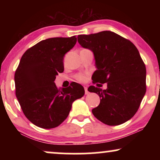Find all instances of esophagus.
Segmentation results:
<instances>
[{
	"mask_svg": "<svg viewBox=\"0 0 160 160\" xmlns=\"http://www.w3.org/2000/svg\"><path fill=\"white\" fill-rule=\"evenodd\" d=\"M84 90H85V95H88L89 92L87 90V87H84Z\"/></svg>",
	"mask_w": 160,
	"mask_h": 160,
	"instance_id": "1",
	"label": "esophagus"
}]
</instances>
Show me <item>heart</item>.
I'll return each mask as SVG.
<instances>
[{
	"instance_id": "obj_1",
	"label": "heart",
	"mask_w": 160,
	"mask_h": 160,
	"mask_svg": "<svg viewBox=\"0 0 160 160\" xmlns=\"http://www.w3.org/2000/svg\"><path fill=\"white\" fill-rule=\"evenodd\" d=\"M86 76L84 75V74H79V75L76 76V78H77V80L79 81V82H84V81L86 80Z\"/></svg>"
}]
</instances>
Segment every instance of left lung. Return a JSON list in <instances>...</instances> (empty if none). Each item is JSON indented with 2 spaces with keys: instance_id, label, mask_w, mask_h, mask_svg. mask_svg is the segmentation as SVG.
Wrapping results in <instances>:
<instances>
[{
  "instance_id": "left-lung-1",
  "label": "left lung",
  "mask_w": 160,
  "mask_h": 160,
  "mask_svg": "<svg viewBox=\"0 0 160 160\" xmlns=\"http://www.w3.org/2000/svg\"><path fill=\"white\" fill-rule=\"evenodd\" d=\"M78 42L93 52L96 71L92 82L107 83V89L90 86L97 93L99 106L92 110L102 123L119 125L137 112L146 91V70L138 50L130 41L111 31L78 35Z\"/></svg>"
}]
</instances>
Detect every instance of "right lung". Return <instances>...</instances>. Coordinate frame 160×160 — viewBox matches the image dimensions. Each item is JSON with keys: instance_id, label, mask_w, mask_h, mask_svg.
<instances>
[{"instance_id": "obj_1", "label": "right lung", "mask_w": 160, "mask_h": 160, "mask_svg": "<svg viewBox=\"0 0 160 160\" xmlns=\"http://www.w3.org/2000/svg\"><path fill=\"white\" fill-rule=\"evenodd\" d=\"M76 36L51 38L30 47L22 57L14 74L16 96L28 119L39 128H54L65 121L72 103L84 89L72 82L58 89L54 80L64 71L65 54L75 46Z\"/></svg>"}]
</instances>
